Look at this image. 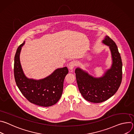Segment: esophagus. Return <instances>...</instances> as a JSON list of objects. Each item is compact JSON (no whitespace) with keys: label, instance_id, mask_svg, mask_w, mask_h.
<instances>
[{"label":"esophagus","instance_id":"34e87169","mask_svg":"<svg viewBox=\"0 0 134 134\" xmlns=\"http://www.w3.org/2000/svg\"><path fill=\"white\" fill-rule=\"evenodd\" d=\"M76 62H74V61H72V62H70L69 64H68V69H69V70H72L74 69V68L76 66Z\"/></svg>","mask_w":134,"mask_h":134}]
</instances>
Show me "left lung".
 <instances>
[{"label": "left lung", "mask_w": 134, "mask_h": 134, "mask_svg": "<svg viewBox=\"0 0 134 134\" xmlns=\"http://www.w3.org/2000/svg\"><path fill=\"white\" fill-rule=\"evenodd\" d=\"M102 43L109 47L112 64L100 77H94L80 68L75 69L76 81L81 94L87 101L101 103L116 93L122 81V63L117 46L111 38L106 36Z\"/></svg>", "instance_id": "1"}]
</instances>
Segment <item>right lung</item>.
<instances>
[{
	"instance_id": "add662e5",
	"label": "right lung",
	"mask_w": 134,
	"mask_h": 134,
	"mask_svg": "<svg viewBox=\"0 0 134 134\" xmlns=\"http://www.w3.org/2000/svg\"><path fill=\"white\" fill-rule=\"evenodd\" d=\"M24 43L25 42L18 47L14 58V72L16 85L31 103L45 107L53 105L62 96L64 79L68 69L67 67L58 68L47 77L39 80L28 79L23 72L20 60Z\"/></svg>"
}]
</instances>
